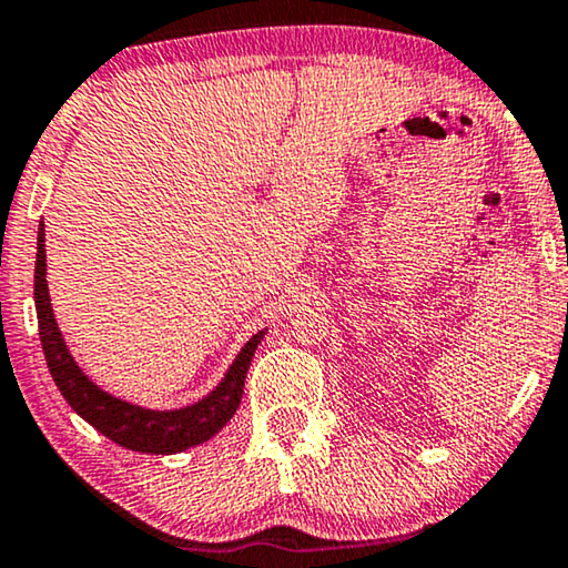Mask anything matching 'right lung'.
<instances>
[{
  "label": "right lung",
  "mask_w": 568,
  "mask_h": 568,
  "mask_svg": "<svg viewBox=\"0 0 568 568\" xmlns=\"http://www.w3.org/2000/svg\"><path fill=\"white\" fill-rule=\"evenodd\" d=\"M33 297L45 364H49V372L59 387V393L103 437L126 449H134V453L175 455L183 453V449L204 445L216 432H222V426L235 416L240 398H243L247 367H251L255 348H258L263 336H266V328H263L253 338H247V344L240 348L235 362L224 372V377L201 400L189 403L183 408L154 410L115 398V395L103 390V387L84 375V369L77 364L72 352H69L67 341L59 331L57 315H53L49 282H45L43 222L38 224Z\"/></svg>",
  "instance_id": "obj_1"
}]
</instances>
